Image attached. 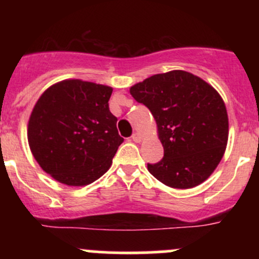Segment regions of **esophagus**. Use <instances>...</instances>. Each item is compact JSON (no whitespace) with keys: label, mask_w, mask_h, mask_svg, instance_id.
<instances>
[{"label":"esophagus","mask_w":259,"mask_h":259,"mask_svg":"<svg viewBox=\"0 0 259 259\" xmlns=\"http://www.w3.org/2000/svg\"><path fill=\"white\" fill-rule=\"evenodd\" d=\"M132 140H133V142H135V143H140V142H142V135L138 134V133H135V134H133Z\"/></svg>","instance_id":"obj_1"}]
</instances>
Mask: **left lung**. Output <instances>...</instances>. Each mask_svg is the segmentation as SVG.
Segmentation results:
<instances>
[{"label": "left lung", "mask_w": 259, "mask_h": 259, "mask_svg": "<svg viewBox=\"0 0 259 259\" xmlns=\"http://www.w3.org/2000/svg\"><path fill=\"white\" fill-rule=\"evenodd\" d=\"M133 98L153 114L164 156L148 164L149 173L170 188L199 185L223 158L228 114L218 91L190 72L148 77L130 88Z\"/></svg>", "instance_id": "8db88e82"}]
</instances>
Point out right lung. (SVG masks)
<instances>
[{"mask_svg":"<svg viewBox=\"0 0 259 259\" xmlns=\"http://www.w3.org/2000/svg\"><path fill=\"white\" fill-rule=\"evenodd\" d=\"M113 89L64 80L40 96L28 120L33 158L55 180L82 187L106 173L124 142L109 110Z\"/></svg>","mask_w":259,"mask_h":259,"instance_id":"add662e5","label":"right lung"}]
</instances>
